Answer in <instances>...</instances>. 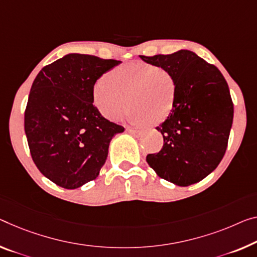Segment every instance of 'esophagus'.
Listing matches in <instances>:
<instances>
[{
	"mask_svg": "<svg viewBox=\"0 0 257 257\" xmlns=\"http://www.w3.org/2000/svg\"><path fill=\"white\" fill-rule=\"evenodd\" d=\"M126 131H127L128 133H131V134H133V136H136V137H139V136H141V131H139V130H136V128H132V127H127L126 128Z\"/></svg>",
	"mask_w": 257,
	"mask_h": 257,
	"instance_id": "1",
	"label": "esophagus"
}]
</instances>
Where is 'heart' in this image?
I'll return each instance as SVG.
<instances>
[{"instance_id":"b5f03b06","label":"heart","mask_w":257,"mask_h":257,"mask_svg":"<svg viewBox=\"0 0 257 257\" xmlns=\"http://www.w3.org/2000/svg\"><path fill=\"white\" fill-rule=\"evenodd\" d=\"M178 84L172 71L154 64L132 62L120 65L98 79L93 101L102 115L117 121L130 105L128 119L137 125L164 121L176 105Z\"/></svg>"}]
</instances>
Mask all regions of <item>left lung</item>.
I'll list each match as a JSON object with an SVG mask.
<instances>
[{
	"label": "left lung",
	"instance_id": "obj_1",
	"mask_svg": "<svg viewBox=\"0 0 257 257\" xmlns=\"http://www.w3.org/2000/svg\"><path fill=\"white\" fill-rule=\"evenodd\" d=\"M172 71L178 94L172 112L157 131L163 147L146 160L157 176L178 186L199 183L220 163L226 152L233 102L227 82L215 65L189 50L140 56Z\"/></svg>",
	"mask_w": 257,
	"mask_h": 257
}]
</instances>
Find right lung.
Here are the masks:
<instances>
[{"instance_id":"1","label":"right lung","mask_w":257,"mask_h":257,"mask_svg":"<svg viewBox=\"0 0 257 257\" xmlns=\"http://www.w3.org/2000/svg\"><path fill=\"white\" fill-rule=\"evenodd\" d=\"M120 61L69 54L46 65L34 79L24 127L31 156L43 176L73 189L94 180L110 140L124 131L93 104V87Z\"/></svg>"}]
</instances>
